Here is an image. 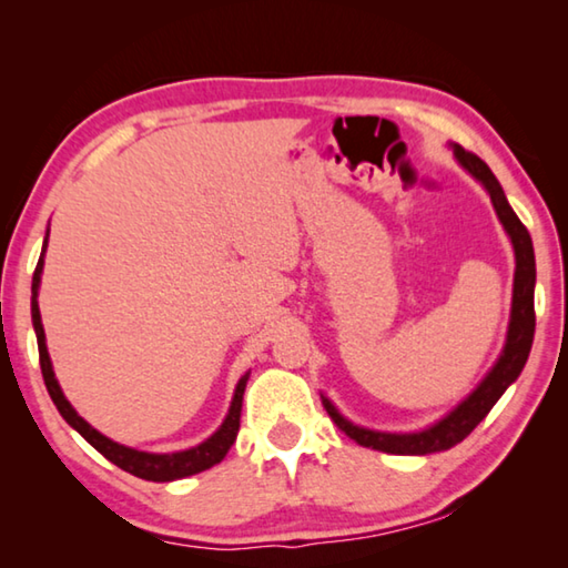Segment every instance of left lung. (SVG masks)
I'll return each mask as SVG.
<instances>
[{
  "label": "left lung",
  "mask_w": 568,
  "mask_h": 568,
  "mask_svg": "<svg viewBox=\"0 0 568 568\" xmlns=\"http://www.w3.org/2000/svg\"><path fill=\"white\" fill-rule=\"evenodd\" d=\"M456 158L470 175H474L480 185L488 190L491 203L496 207V215L501 220L508 237L514 243L516 253V275H514V305H511V323H508L506 335V348L501 358L494 365V371L488 373L484 383L470 393V396L460 403V406L438 420L436 426H430L420 434H381V430H368L353 426L351 420H345L338 410H335L328 398H323V406L328 410L335 426L345 430V436H351L355 444L383 450V454H396V456H426L436 454V450H446L460 444L470 430H474L480 420L488 416V410L496 406V400L504 396V390L511 386L518 378V373L526 365L528 353H531L534 331H536V313H534V283H536V261H534V245L531 235H528L526 225L518 220V215L508 205L501 185H498L491 168L474 152L464 150L460 145L454 148Z\"/></svg>",
  "instance_id": "obj_1"
}]
</instances>
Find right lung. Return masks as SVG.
<instances>
[{
	"label": "right lung",
	"mask_w": 568,
	"mask_h": 568,
	"mask_svg": "<svg viewBox=\"0 0 568 568\" xmlns=\"http://www.w3.org/2000/svg\"><path fill=\"white\" fill-rule=\"evenodd\" d=\"M44 250H47V240H44L42 255H44ZM42 255H40V263H37V267H34V277H32V323H34V333H37V345H40V365H42L44 386H47V390H50V398L54 400L57 410L62 413V418L70 423L74 430H80L82 438L98 448L104 458L112 460L114 466H120L122 470H128V474L138 476V478L158 480V484H162V480L185 478V476L200 474V470H207L215 464H220L237 438L240 408H243V393H245L247 376H243L237 383L235 396H233V403H230V410H227V418L223 420V426H220L215 434L205 440V444H200L190 450H180V454H145V450L120 446V444H114V440L98 434V430H94L88 420L77 416V410L70 406V400L64 398L60 383H57V378H54L50 353H47V345H44L40 305H37V291H40V277H42V265H44Z\"/></svg>",
	"instance_id": "add662e5"
}]
</instances>
